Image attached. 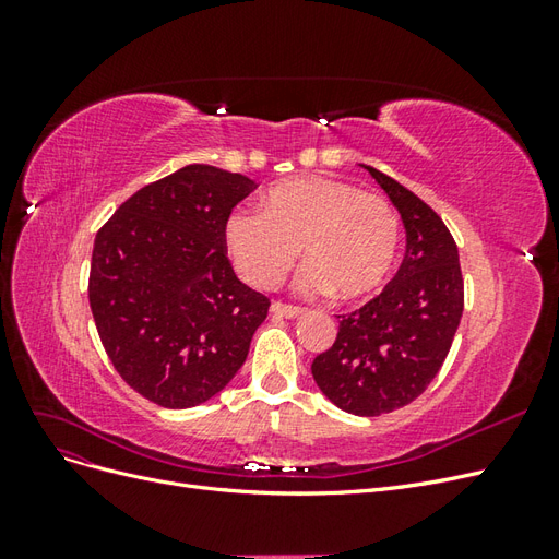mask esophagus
Instances as JSON below:
<instances>
[{
  "instance_id": "esophagus-1",
  "label": "esophagus",
  "mask_w": 559,
  "mask_h": 559,
  "mask_svg": "<svg viewBox=\"0 0 559 559\" xmlns=\"http://www.w3.org/2000/svg\"><path fill=\"white\" fill-rule=\"evenodd\" d=\"M270 312H273L275 317H284V319H296L302 314L300 308L284 306V302H273V306H270Z\"/></svg>"
}]
</instances>
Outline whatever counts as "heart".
Returning <instances> with one entry per match:
<instances>
[{
    "instance_id": "1",
    "label": "heart",
    "mask_w": 559,
    "mask_h": 559,
    "mask_svg": "<svg viewBox=\"0 0 559 559\" xmlns=\"http://www.w3.org/2000/svg\"><path fill=\"white\" fill-rule=\"evenodd\" d=\"M224 240L233 265L261 289L292 273L300 247L310 265L302 292L364 300L392 277L401 224L392 202L321 175L277 181L261 195V212L228 216Z\"/></svg>"
}]
</instances>
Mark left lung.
I'll list each match as a JSON object with an SVG mask.
<instances>
[{"mask_svg": "<svg viewBox=\"0 0 559 559\" xmlns=\"http://www.w3.org/2000/svg\"><path fill=\"white\" fill-rule=\"evenodd\" d=\"M405 228V257L394 280L364 308L343 314L312 378L333 405L376 417L403 408L441 370L464 310L460 251L427 202L370 165Z\"/></svg>", "mask_w": 559, "mask_h": 559, "instance_id": "obj_1", "label": "left lung"}]
</instances>
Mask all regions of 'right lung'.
Instances as JSON below:
<instances>
[{"instance_id": "1", "label": "right lung", "mask_w": 559, "mask_h": 559, "mask_svg": "<svg viewBox=\"0 0 559 559\" xmlns=\"http://www.w3.org/2000/svg\"><path fill=\"white\" fill-rule=\"evenodd\" d=\"M257 181L186 165L144 186L99 228L88 280L114 368L163 408H193L242 368L270 302L233 273L224 228Z\"/></svg>"}]
</instances>
